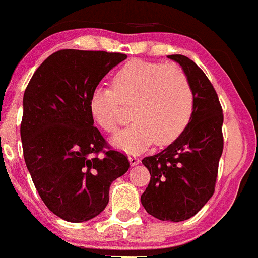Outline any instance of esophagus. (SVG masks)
<instances>
[{"label": "esophagus", "instance_id": "1", "mask_svg": "<svg viewBox=\"0 0 258 258\" xmlns=\"http://www.w3.org/2000/svg\"><path fill=\"white\" fill-rule=\"evenodd\" d=\"M128 161H130V163H131V166H136V165H139V163H140L139 157H136L135 155L128 156Z\"/></svg>", "mask_w": 258, "mask_h": 258}]
</instances>
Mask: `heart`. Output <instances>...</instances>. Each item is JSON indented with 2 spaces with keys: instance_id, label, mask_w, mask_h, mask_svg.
<instances>
[{
  "instance_id": "heart-1",
  "label": "heart",
  "mask_w": 258,
  "mask_h": 258,
  "mask_svg": "<svg viewBox=\"0 0 258 258\" xmlns=\"http://www.w3.org/2000/svg\"><path fill=\"white\" fill-rule=\"evenodd\" d=\"M113 88L97 86L90 96V111L105 131H117L121 102L134 101L126 130L112 137L116 148L139 153L152 142L166 145L188 123L194 92L184 72L175 64L134 59L113 76Z\"/></svg>"
}]
</instances>
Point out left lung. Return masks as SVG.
Segmentation results:
<instances>
[{
  "label": "left lung",
  "mask_w": 258,
  "mask_h": 258,
  "mask_svg": "<svg viewBox=\"0 0 258 258\" xmlns=\"http://www.w3.org/2000/svg\"><path fill=\"white\" fill-rule=\"evenodd\" d=\"M189 81L194 110L181 135L142 163L151 179L141 204L153 217L179 222L196 215L215 192L223 150V114L212 83L188 57L171 54Z\"/></svg>",
  "instance_id": "1"
}]
</instances>
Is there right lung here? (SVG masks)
I'll return each instance as SVG.
<instances>
[{
	"label": "right lung",
	"instance_id": "obj_1",
	"mask_svg": "<svg viewBox=\"0 0 258 258\" xmlns=\"http://www.w3.org/2000/svg\"><path fill=\"white\" fill-rule=\"evenodd\" d=\"M126 58L116 52L61 49L36 70L23 95L26 166L48 210L69 222L100 215L111 183L128 171L127 157L107 147L90 111L92 91Z\"/></svg>",
	"mask_w": 258,
	"mask_h": 258
}]
</instances>
